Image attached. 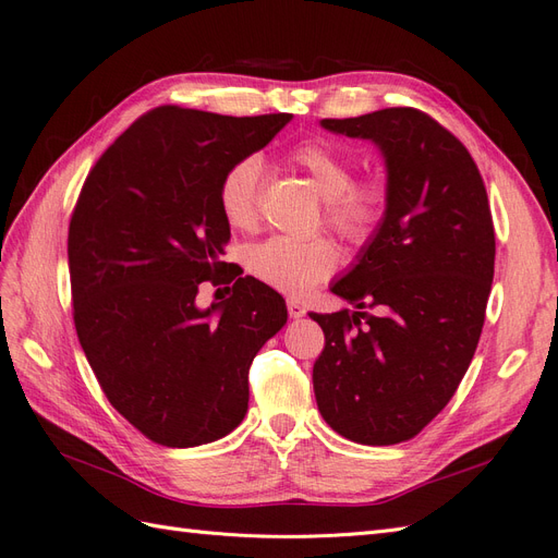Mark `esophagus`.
I'll list each match as a JSON object with an SVG mask.
<instances>
[{"label": "esophagus", "mask_w": 558, "mask_h": 558, "mask_svg": "<svg viewBox=\"0 0 558 558\" xmlns=\"http://www.w3.org/2000/svg\"><path fill=\"white\" fill-rule=\"evenodd\" d=\"M286 307H289V316H291V319H300V316H305V312H307L305 305H300L295 298L286 300Z\"/></svg>", "instance_id": "obj_1"}]
</instances>
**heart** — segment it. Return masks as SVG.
<instances>
[{"label": "heart", "mask_w": 558, "mask_h": 558, "mask_svg": "<svg viewBox=\"0 0 558 558\" xmlns=\"http://www.w3.org/2000/svg\"><path fill=\"white\" fill-rule=\"evenodd\" d=\"M291 161L305 171L324 197V220L344 242L364 246L378 234L387 214V190L378 180H354L352 161L322 141H305L291 149ZM263 163L244 157L225 171L218 204L234 230L255 228L260 216ZM248 272L272 289L305 295L338 267V251L328 239L269 236L246 251Z\"/></svg>", "instance_id": "1"}]
</instances>
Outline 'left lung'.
<instances>
[{"label": "left lung", "mask_w": 558, "mask_h": 558, "mask_svg": "<svg viewBox=\"0 0 558 558\" xmlns=\"http://www.w3.org/2000/svg\"><path fill=\"white\" fill-rule=\"evenodd\" d=\"M322 126L380 147L387 214L330 286L356 312H310L326 338L312 371L316 405L344 439L401 444L444 411L476 352L495 272L486 185L456 135L415 108Z\"/></svg>", "instance_id": "8db88e82"}]
</instances>
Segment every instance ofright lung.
<instances>
[{"mask_svg": "<svg viewBox=\"0 0 558 558\" xmlns=\"http://www.w3.org/2000/svg\"><path fill=\"white\" fill-rule=\"evenodd\" d=\"M291 117L161 105L84 180L68 232L74 328L105 397L159 446L210 444L242 423L251 361L289 316L267 283L223 272L218 187ZM204 280H234L233 295L199 311Z\"/></svg>", "mask_w": 558, "mask_h": 558, "instance_id": "obj_1", "label": "right lung"}]
</instances>
